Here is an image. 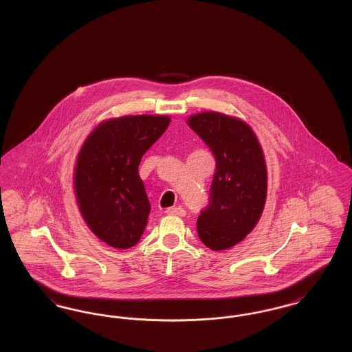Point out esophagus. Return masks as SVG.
<instances>
[{
  "label": "esophagus",
  "instance_id": "1",
  "mask_svg": "<svg viewBox=\"0 0 352 352\" xmlns=\"http://www.w3.org/2000/svg\"><path fill=\"white\" fill-rule=\"evenodd\" d=\"M165 212L168 215H173V217H184L186 215V211L182 207H170V208H166Z\"/></svg>",
  "mask_w": 352,
  "mask_h": 352
}]
</instances>
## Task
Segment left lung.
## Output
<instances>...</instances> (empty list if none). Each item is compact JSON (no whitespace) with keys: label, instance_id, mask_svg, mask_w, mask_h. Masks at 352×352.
Instances as JSON below:
<instances>
[{"label":"left lung","instance_id":"left-lung-1","mask_svg":"<svg viewBox=\"0 0 352 352\" xmlns=\"http://www.w3.org/2000/svg\"><path fill=\"white\" fill-rule=\"evenodd\" d=\"M217 160L208 204L197 221L201 243L223 251L254 228L267 199V165L251 128L239 118L203 112L187 120Z\"/></svg>","mask_w":352,"mask_h":352}]
</instances>
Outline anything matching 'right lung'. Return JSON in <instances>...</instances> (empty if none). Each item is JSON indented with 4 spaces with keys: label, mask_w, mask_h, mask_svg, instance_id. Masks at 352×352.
I'll return each instance as SVG.
<instances>
[{
    "label": "right lung",
    "mask_w": 352,
    "mask_h": 352,
    "mask_svg": "<svg viewBox=\"0 0 352 352\" xmlns=\"http://www.w3.org/2000/svg\"><path fill=\"white\" fill-rule=\"evenodd\" d=\"M168 124V116L112 118L84 141L75 168L76 201L91 231L113 248H131L144 234L151 203L138 166Z\"/></svg>",
    "instance_id": "obj_1"
}]
</instances>
